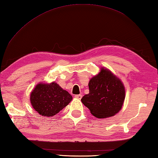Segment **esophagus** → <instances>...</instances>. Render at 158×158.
<instances>
[{
	"mask_svg": "<svg viewBox=\"0 0 158 158\" xmlns=\"http://www.w3.org/2000/svg\"><path fill=\"white\" fill-rule=\"evenodd\" d=\"M74 97L76 98V99H80H80H82V94H76V95L74 96Z\"/></svg>",
	"mask_w": 158,
	"mask_h": 158,
	"instance_id": "esophagus-1",
	"label": "esophagus"
}]
</instances>
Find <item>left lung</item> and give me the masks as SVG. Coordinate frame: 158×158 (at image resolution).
Returning a JSON list of instances; mask_svg holds the SVG:
<instances>
[{"mask_svg": "<svg viewBox=\"0 0 158 158\" xmlns=\"http://www.w3.org/2000/svg\"><path fill=\"white\" fill-rule=\"evenodd\" d=\"M89 88V93L81 101L94 116L106 118L120 111L125 99V89L121 80L110 70L101 68L90 80Z\"/></svg>", "mask_w": 158, "mask_h": 158, "instance_id": "obj_1", "label": "left lung"}]
</instances>
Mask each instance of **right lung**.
<instances>
[{
	"label": "right lung",
	"mask_w": 158,
	"mask_h": 158,
	"mask_svg": "<svg viewBox=\"0 0 158 158\" xmlns=\"http://www.w3.org/2000/svg\"><path fill=\"white\" fill-rule=\"evenodd\" d=\"M72 100L71 94L55 82L51 84L39 83L30 94L31 106L43 116H53Z\"/></svg>",
	"instance_id": "obj_1"
}]
</instances>
